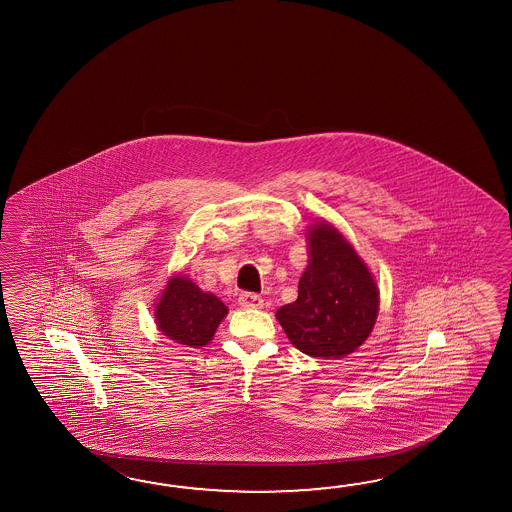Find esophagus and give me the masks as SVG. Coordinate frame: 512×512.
Here are the masks:
<instances>
[{"mask_svg":"<svg viewBox=\"0 0 512 512\" xmlns=\"http://www.w3.org/2000/svg\"><path fill=\"white\" fill-rule=\"evenodd\" d=\"M238 304L243 309H260V307H263V298H261L260 294L256 293H241L240 298H238Z\"/></svg>","mask_w":512,"mask_h":512,"instance_id":"obj_1","label":"esophagus"}]
</instances>
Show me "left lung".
I'll list each match as a JSON object with an SVG mask.
<instances>
[{
    "mask_svg": "<svg viewBox=\"0 0 512 512\" xmlns=\"http://www.w3.org/2000/svg\"><path fill=\"white\" fill-rule=\"evenodd\" d=\"M309 251L298 298L280 307L276 316L294 348L311 357L338 359L370 337L379 311L377 285L333 225L311 229Z\"/></svg>",
    "mask_w": 512,
    "mask_h": 512,
    "instance_id": "8db88e82",
    "label": "left lung"
}]
</instances>
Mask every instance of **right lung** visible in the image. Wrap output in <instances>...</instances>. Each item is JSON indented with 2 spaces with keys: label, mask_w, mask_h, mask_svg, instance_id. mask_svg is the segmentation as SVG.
Listing matches in <instances>:
<instances>
[{
  "label": "right lung",
  "mask_w": 512,
  "mask_h": 512,
  "mask_svg": "<svg viewBox=\"0 0 512 512\" xmlns=\"http://www.w3.org/2000/svg\"><path fill=\"white\" fill-rule=\"evenodd\" d=\"M157 326L163 335L179 344L199 348L208 344L227 307L214 294L203 293L192 280L175 276L157 304Z\"/></svg>",
  "instance_id": "1"
}]
</instances>
